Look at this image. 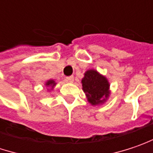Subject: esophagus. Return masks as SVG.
I'll return each mask as SVG.
<instances>
[{"label": "esophagus", "mask_w": 153, "mask_h": 153, "mask_svg": "<svg viewBox=\"0 0 153 153\" xmlns=\"http://www.w3.org/2000/svg\"><path fill=\"white\" fill-rule=\"evenodd\" d=\"M65 81L67 82H73V81H74V77H73L72 76H66V77H65Z\"/></svg>", "instance_id": "1"}]
</instances>
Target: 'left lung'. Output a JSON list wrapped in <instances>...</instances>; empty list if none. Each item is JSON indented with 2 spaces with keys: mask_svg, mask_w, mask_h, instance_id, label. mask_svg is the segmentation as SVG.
<instances>
[{
  "mask_svg": "<svg viewBox=\"0 0 153 153\" xmlns=\"http://www.w3.org/2000/svg\"><path fill=\"white\" fill-rule=\"evenodd\" d=\"M82 86V91L91 105L104 104L111 93L107 78L95 70H89L84 73Z\"/></svg>",
  "mask_w": 153,
  "mask_h": 153,
  "instance_id": "8db88e82",
  "label": "left lung"
}]
</instances>
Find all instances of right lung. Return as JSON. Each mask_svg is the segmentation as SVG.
Listing matches in <instances>:
<instances>
[{
	"label": "right lung",
	"mask_w": 153,
	"mask_h": 153,
	"mask_svg": "<svg viewBox=\"0 0 153 153\" xmlns=\"http://www.w3.org/2000/svg\"><path fill=\"white\" fill-rule=\"evenodd\" d=\"M56 84V82H55L54 80H49V81H47L46 83H45V85H46V86H48V87L50 86V87H51V89H53V88H54V86H55Z\"/></svg>",
	"instance_id": "right-lung-1"
}]
</instances>
